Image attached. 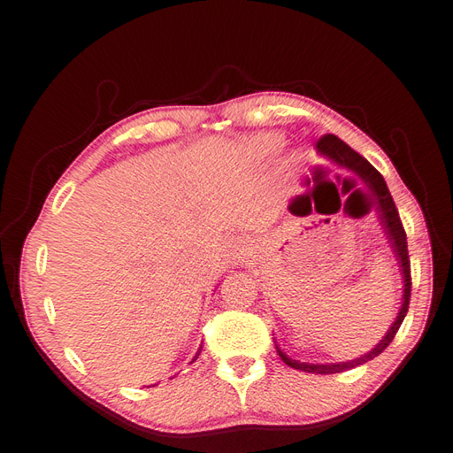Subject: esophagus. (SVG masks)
<instances>
[{"instance_id": "1", "label": "esophagus", "mask_w": 453, "mask_h": 453, "mask_svg": "<svg viewBox=\"0 0 453 453\" xmlns=\"http://www.w3.org/2000/svg\"><path fill=\"white\" fill-rule=\"evenodd\" d=\"M252 244L249 238H236V241L230 244V256H233L234 262H242L246 256L250 254Z\"/></svg>"}]
</instances>
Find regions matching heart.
I'll return each mask as SVG.
<instances>
[{
    "instance_id": "obj_1",
    "label": "heart",
    "mask_w": 453,
    "mask_h": 453,
    "mask_svg": "<svg viewBox=\"0 0 453 453\" xmlns=\"http://www.w3.org/2000/svg\"><path fill=\"white\" fill-rule=\"evenodd\" d=\"M272 148H274V143H272L270 140H258V143H256V150H258V151H262V153H266V151H270Z\"/></svg>"
}]
</instances>
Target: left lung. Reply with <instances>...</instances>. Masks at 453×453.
I'll list each match as a JSON object with an SVG mask.
<instances>
[{
    "mask_svg": "<svg viewBox=\"0 0 453 453\" xmlns=\"http://www.w3.org/2000/svg\"><path fill=\"white\" fill-rule=\"evenodd\" d=\"M318 153L323 159L331 161V164H335L337 167L347 169V172H351L361 179L363 185L366 187V191H369V195H371L372 207H374V211H377L382 233H385V236H387L390 250L396 258L400 276H403V303H400V310L396 313L395 321H392V326L388 327V331L382 335V339L371 349L369 353L357 357V359H351V361L302 363V361L292 359V357H288L276 345L280 359L284 361L288 366H292V369L303 371V372H313V374H335V372L351 371V369H355V366L369 363L371 359L379 357L392 343V339H395L398 327L403 326V321L406 318L408 303H411L412 281H411V260H408L406 233L403 228V223H400L398 211L395 207V201H392V197H390V191H388L385 179H382V175L369 164V161H366L363 156H359L355 150L349 148L345 142H341L337 135H333V134L323 135V138L318 142Z\"/></svg>",
    "mask_w": 453,
    "mask_h": 453,
    "instance_id": "obj_1",
    "label": "left lung"
}]
</instances>
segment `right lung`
I'll use <instances>...</instances> for the list:
<instances>
[{
  "mask_svg": "<svg viewBox=\"0 0 453 453\" xmlns=\"http://www.w3.org/2000/svg\"><path fill=\"white\" fill-rule=\"evenodd\" d=\"M199 353H201V347H199ZM199 353H197V355H195V357H199ZM153 387H156V385H153Z\"/></svg>",
  "mask_w": 453,
  "mask_h": 453,
  "instance_id": "1",
  "label": "right lung"
}]
</instances>
